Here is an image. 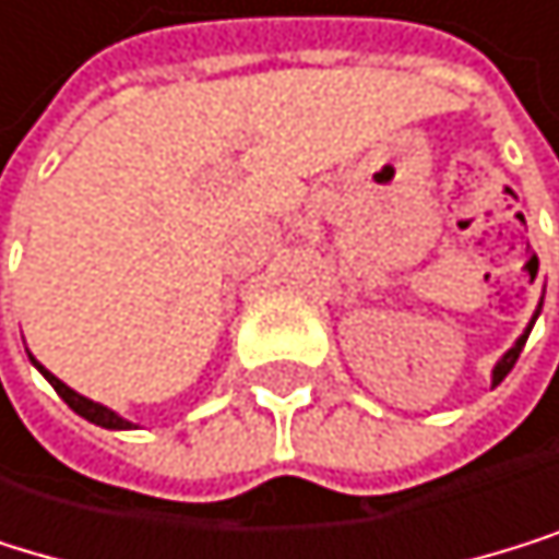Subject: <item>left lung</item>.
Masks as SVG:
<instances>
[{"mask_svg":"<svg viewBox=\"0 0 559 559\" xmlns=\"http://www.w3.org/2000/svg\"><path fill=\"white\" fill-rule=\"evenodd\" d=\"M539 308H543V301H539ZM539 308L533 312V319H530V325H526V332L516 340V346H512L499 362H496V370H492V386H499L502 380H506V373L512 370V366H516V359H520V353H523V346H526V340H530V329H533V322H536V316H539Z\"/></svg>","mask_w":559,"mask_h":559,"instance_id":"8db88e82","label":"left lung"}]
</instances>
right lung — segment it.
Wrapping results in <instances>:
<instances>
[{"mask_svg":"<svg viewBox=\"0 0 559 559\" xmlns=\"http://www.w3.org/2000/svg\"><path fill=\"white\" fill-rule=\"evenodd\" d=\"M33 359V356H29ZM33 366H36V370L43 373V377H47L50 383H53V390L63 396V404L73 411V414H81L84 420H91V424H97V428H108V431H128V428H135V424H131V420H124V417H118L111 407H105V404H94V401H87V396H81L78 390H70L63 380H57L50 370H47V366H39L36 359H33Z\"/></svg>","mask_w":559,"mask_h":559,"instance_id":"add662e5","label":"right lung"}]
</instances>
